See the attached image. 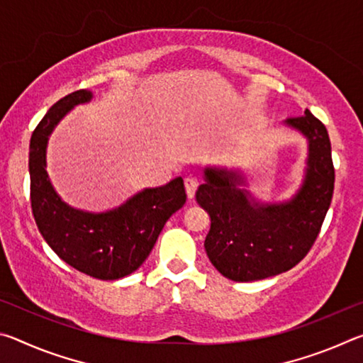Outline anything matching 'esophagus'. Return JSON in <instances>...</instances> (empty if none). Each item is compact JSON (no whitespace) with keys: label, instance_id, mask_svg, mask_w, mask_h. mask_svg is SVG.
Wrapping results in <instances>:
<instances>
[{"label":"esophagus","instance_id":"esophagus-1","mask_svg":"<svg viewBox=\"0 0 363 363\" xmlns=\"http://www.w3.org/2000/svg\"><path fill=\"white\" fill-rule=\"evenodd\" d=\"M184 187H186L187 199H194L195 190L199 187V181H196L195 177H186V179H184Z\"/></svg>","mask_w":363,"mask_h":363}]
</instances>
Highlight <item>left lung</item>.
Returning a JSON list of instances; mask_svg holds the SVG:
<instances>
[{"label":"left lung","instance_id":"obj_1","mask_svg":"<svg viewBox=\"0 0 363 363\" xmlns=\"http://www.w3.org/2000/svg\"><path fill=\"white\" fill-rule=\"evenodd\" d=\"M306 139L303 179L291 196L266 201L251 194L242 168L206 167L195 194L210 216L205 251L218 272L233 281H255L286 272L315 242L335 187L330 138L309 110L281 123Z\"/></svg>","mask_w":363,"mask_h":363}]
</instances>
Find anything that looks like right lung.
Wrapping results in <instances>:
<instances>
[{
	"label": "right lung",
	"instance_id": "1",
	"mask_svg": "<svg viewBox=\"0 0 363 363\" xmlns=\"http://www.w3.org/2000/svg\"><path fill=\"white\" fill-rule=\"evenodd\" d=\"M93 101L79 89L48 110L30 139V200L38 230L60 259L89 277L118 280L143 266L163 225L186 203L182 177L139 190L106 211H86L67 203L48 174L52 131L77 106Z\"/></svg>",
	"mask_w": 363,
	"mask_h": 363
}]
</instances>
